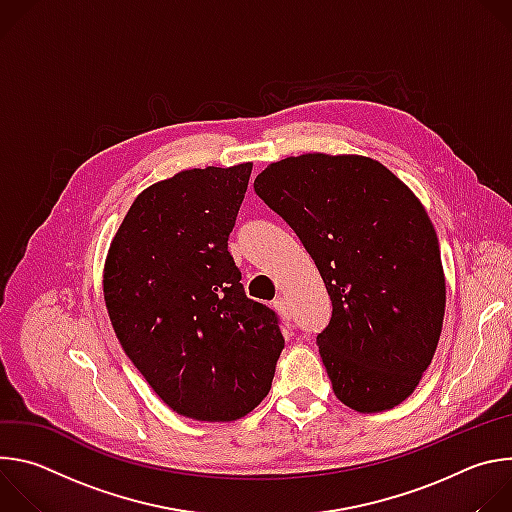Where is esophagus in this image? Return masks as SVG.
Here are the masks:
<instances>
[{"label":"esophagus","mask_w":512,"mask_h":512,"mask_svg":"<svg viewBox=\"0 0 512 512\" xmlns=\"http://www.w3.org/2000/svg\"><path fill=\"white\" fill-rule=\"evenodd\" d=\"M273 308H275V312H277L279 316H283L285 320H291V312H289V308H287V302H285L283 298H277V300H273Z\"/></svg>","instance_id":"esophagus-1"}]
</instances>
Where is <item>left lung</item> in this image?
<instances>
[{"instance_id":"1","label":"left lung","mask_w":512,"mask_h":512,"mask_svg":"<svg viewBox=\"0 0 512 512\" xmlns=\"http://www.w3.org/2000/svg\"><path fill=\"white\" fill-rule=\"evenodd\" d=\"M253 188L324 279L332 318L316 344L334 395L360 413L405 401L429 367L446 310L440 243L421 202L362 156L285 158Z\"/></svg>"}]
</instances>
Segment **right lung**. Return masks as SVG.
<instances>
[{
    "label": "right lung",
    "instance_id": "right-lung-1",
    "mask_svg": "<svg viewBox=\"0 0 512 512\" xmlns=\"http://www.w3.org/2000/svg\"><path fill=\"white\" fill-rule=\"evenodd\" d=\"M253 164L184 170L143 190L111 243L105 304L158 397L196 421H235L271 389L279 316L245 296L229 253Z\"/></svg>",
    "mask_w": 512,
    "mask_h": 512
}]
</instances>
